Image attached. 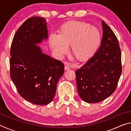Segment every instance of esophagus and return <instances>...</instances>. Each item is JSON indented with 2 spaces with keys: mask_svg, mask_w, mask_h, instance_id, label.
I'll return each instance as SVG.
<instances>
[{
  "mask_svg": "<svg viewBox=\"0 0 131 131\" xmlns=\"http://www.w3.org/2000/svg\"><path fill=\"white\" fill-rule=\"evenodd\" d=\"M70 69V68L69 67V66H68V65H66V66H65V70H69Z\"/></svg>",
  "mask_w": 131,
  "mask_h": 131,
  "instance_id": "obj_1",
  "label": "esophagus"
}]
</instances>
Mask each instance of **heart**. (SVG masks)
<instances>
[{"label":"heart","mask_w":131,"mask_h":131,"mask_svg":"<svg viewBox=\"0 0 131 131\" xmlns=\"http://www.w3.org/2000/svg\"><path fill=\"white\" fill-rule=\"evenodd\" d=\"M101 41L97 28L84 21H71L62 25L58 34L50 35V47L58 57L62 58L68 51V45L77 60L84 61L91 57Z\"/></svg>","instance_id":"b5f03b06"}]
</instances>
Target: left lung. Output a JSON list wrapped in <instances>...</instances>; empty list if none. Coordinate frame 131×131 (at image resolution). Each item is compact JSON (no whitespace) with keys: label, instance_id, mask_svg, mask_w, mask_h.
Instances as JSON below:
<instances>
[{"label":"left lung","instance_id":"8db88e82","mask_svg":"<svg viewBox=\"0 0 131 131\" xmlns=\"http://www.w3.org/2000/svg\"><path fill=\"white\" fill-rule=\"evenodd\" d=\"M103 37L96 52L76 71L77 92L87 103L102 102L116 89L121 74V54L117 37L104 21Z\"/></svg>","mask_w":131,"mask_h":131}]
</instances>
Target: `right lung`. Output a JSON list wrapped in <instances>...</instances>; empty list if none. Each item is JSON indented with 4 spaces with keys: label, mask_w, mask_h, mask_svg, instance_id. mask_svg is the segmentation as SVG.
I'll use <instances>...</instances> for the list:
<instances>
[{
    "label": "right lung",
    "mask_w": 131,
    "mask_h": 131,
    "mask_svg": "<svg viewBox=\"0 0 131 131\" xmlns=\"http://www.w3.org/2000/svg\"><path fill=\"white\" fill-rule=\"evenodd\" d=\"M48 38L43 17L29 18L15 33L10 49V77L19 94L35 105L51 102L64 72L61 61L42 52L37 44Z\"/></svg>",
    "instance_id": "right-lung-1"
}]
</instances>
